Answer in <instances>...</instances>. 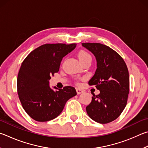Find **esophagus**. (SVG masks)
I'll use <instances>...</instances> for the list:
<instances>
[{
	"mask_svg": "<svg viewBox=\"0 0 148 148\" xmlns=\"http://www.w3.org/2000/svg\"><path fill=\"white\" fill-rule=\"evenodd\" d=\"M76 92H77V95H80V94H82V93L83 92V91L82 89H80V88H76Z\"/></svg>",
	"mask_w": 148,
	"mask_h": 148,
	"instance_id": "34e87169",
	"label": "esophagus"
}]
</instances>
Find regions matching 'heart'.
<instances>
[{"mask_svg":"<svg viewBox=\"0 0 148 148\" xmlns=\"http://www.w3.org/2000/svg\"><path fill=\"white\" fill-rule=\"evenodd\" d=\"M77 56H78V58L79 61H81V63L84 62L85 61L92 60V57H91L90 53L85 50L79 51Z\"/></svg>","mask_w":148,"mask_h":148,"instance_id":"1","label":"heart"}]
</instances>
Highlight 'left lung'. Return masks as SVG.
Segmentation results:
<instances>
[{
	"mask_svg": "<svg viewBox=\"0 0 148 148\" xmlns=\"http://www.w3.org/2000/svg\"><path fill=\"white\" fill-rule=\"evenodd\" d=\"M82 46L92 52L97 69L88 85H95L100 94L93 95L86 107L91 119L100 123L116 120L126 106L130 92V76L123 58L109 47L97 42H85Z\"/></svg>",
	"mask_w": 148,
	"mask_h": 148,
	"instance_id": "left-lung-1",
	"label": "left lung"
}]
</instances>
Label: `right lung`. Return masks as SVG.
<instances>
[{
    "instance_id": "1",
    "label": "right lung",
    "mask_w": 148,
    "mask_h": 148,
    "mask_svg": "<svg viewBox=\"0 0 148 148\" xmlns=\"http://www.w3.org/2000/svg\"><path fill=\"white\" fill-rule=\"evenodd\" d=\"M76 47L75 43L45 44L23 61L17 77V93L23 109L32 119L37 122L54 119L66 102L77 95L71 86L53 90L49 85L50 76L58 72L63 58Z\"/></svg>"
}]
</instances>
